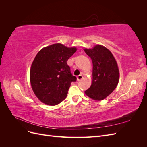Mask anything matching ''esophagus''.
Instances as JSON below:
<instances>
[{
	"mask_svg": "<svg viewBox=\"0 0 147 147\" xmlns=\"http://www.w3.org/2000/svg\"><path fill=\"white\" fill-rule=\"evenodd\" d=\"M83 78V76L82 75H79L77 76V80L78 81H80L81 80H82Z\"/></svg>",
	"mask_w": 147,
	"mask_h": 147,
	"instance_id": "esophagus-1",
	"label": "esophagus"
}]
</instances>
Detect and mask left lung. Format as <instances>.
<instances>
[{
	"mask_svg": "<svg viewBox=\"0 0 147 147\" xmlns=\"http://www.w3.org/2000/svg\"><path fill=\"white\" fill-rule=\"evenodd\" d=\"M92 62V82L84 91L90 98L97 100L105 99L118 85L119 72L116 59L108 48L96 45L92 48H84Z\"/></svg>",
	"mask_w": 147,
	"mask_h": 147,
	"instance_id": "1",
	"label": "left lung"
}]
</instances>
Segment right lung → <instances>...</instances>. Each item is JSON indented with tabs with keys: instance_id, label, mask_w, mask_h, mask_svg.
Listing matches in <instances>:
<instances>
[{
	"instance_id": "obj_1",
	"label": "right lung",
	"mask_w": 147,
	"mask_h": 147,
	"mask_svg": "<svg viewBox=\"0 0 147 147\" xmlns=\"http://www.w3.org/2000/svg\"><path fill=\"white\" fill-rule=\"evenodd\" d=\"M77 50L55 43L43 48L35 56L30 82L35 95L43 104L56 105L66 98L71 82L77 80L67 61Z\"/></svg>"
}]
</instances>
